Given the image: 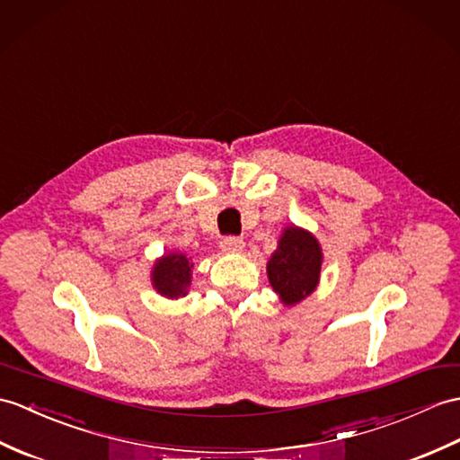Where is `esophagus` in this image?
Here are the masks:
<instances>
[{"mask_svg": "<svg viewBox=\"0 0 460 460\" xmlns=\"http://www.w3.org/2000/svg\"><path fill=\"white\" fill-rule=\"evenodd\" d=\"M243 247H244V243L239 237H226L221 241V251L223 252H241Z\"/></svg>", "mask_w": 460, "mask_h": 460, "instance_id": "1", "label": "esophagus"}]
</instances>
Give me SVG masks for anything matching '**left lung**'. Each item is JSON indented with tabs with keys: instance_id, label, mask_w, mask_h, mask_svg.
Returning a JSON list of instances; mask_svg holds the SVG:
<instances>
[{
	"instance_id": "1",
	"label": "left lung",
	"mask_w": 460,
	"mask_h": 460,
	"mask_svg": "<svg viewBox=\"0 0 460 460\" xmlns=\"http://www.w3.org/2000/svg\"><path fill=\"white\" fill-rule=\"evenodd\" d=\"M323 252L312 233L300 227H286L279 249L266 264L272 290L280 296L284 305L305 300L319 284Z\"/></svg>"
}]
</instances>
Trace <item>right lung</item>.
<instances>
[{
	"label": "right lung",
	"mask_w": 460,
	"mask_h": 460,
	"mask_svg": "<svg viewBox=\"0 0 460 460\" xmlns=\"http://www.w3.org/2000/svg\"><path fill=\"white\" fill-rule=\"evenodd\" d=\"M191 269H194V262H190L186 254H164L163 259H158L155 262V269L151 274L155 290L160 296L170 297V300H178V297L186 296L191 282Z\"/></svg>",
	"instance_id": "right-lung-1"
}]
</instances>
